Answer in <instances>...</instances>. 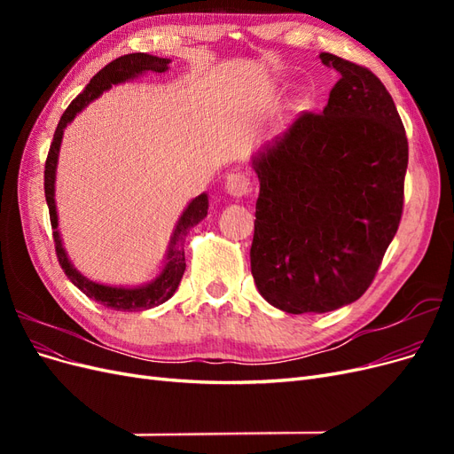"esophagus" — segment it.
Segmentation results:
<instances>
[{"label": "esophagus", "instance_id": "esophagus-1", "mask_svg": "<svg viewBox=\"0 0 454 454\" xmlns=\"http://www.w3.org/2000/svg\"><path fill=\"white\" fill-rule=\"evenodd\" d=\"M225 189H227L229 195L237 197V199H242V197L252 195L254 182L250 180V176L246 174V172H231L227 176Z\"/></svg>", "mask_w": 454, "mask_h": 454}]
</instances>
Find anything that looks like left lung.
I'll list each match as a JSON object with an SVG mask.
<instances>
[{"label":"left lung","instance_id":"8db88e82","mask_svg":"<svg viewBox=\"0 0 454 454\" xmlns=\"http://www.w3.org/2000/svg\"><path fill=\"white\" fill-rule=\"evenodd\" d=\"M320 60L340 75L324 112L301 114L254 159L252 274L290 314L360 299L403 214L409 144L390 92L365 66Z\"/></svg>","mask_w":454,"mask_h":454}]
</instances>
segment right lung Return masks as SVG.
I'll return each instance as SVG.
<instances>
[{
    "label": "right lung",
    "instance_id": "1",
    "mask_svg": "<svg viewBox=\"0 0 454 454\" xmlns=\"http://www.w3.org/2000/svg\"><path fill=\"white\" fill-rule=\"evenodd\" d=\"M168 59H159V57H151V54L144 52H132L125 54V57H119L114 62H109L104 66L102 70L96 74L90 83L85 87V90L81 92L77 98L67 106L66 112L60 117V122L57 130H54V138L51 142L49 155L45 160V199L49 206V215H51V227H52V239H54V248H57V257L62 270L66 272V277L77 286L81 292H83L87 297L98 301L100 305L114 309V310H145V309H153L164 301H168L174 292L180 286V280L185 272V250H184V242L187 231L197 225L200 219L206 217L208 214V197L200 195L195 200H191L189 206L185 208L184 215L180 217V222L176 225V231L170 240V250H168V261L164 265L160 277L153 280L147 286L142 287H112V286H102L96 284L89 278H85L83 274L77 272L70 261H67V255L62 248V240H60V232H59V217H57V204H54V176H57V162H59V151H60V142H62V134L67 122H72V119L83 109L89 102L112 89V85L122 83V81H129L136 75H140L144 72H155L162 74L168 70Z\"/></svg>",
    "mask_w": 454,
    "mask_h": 454
}]
</instances>
